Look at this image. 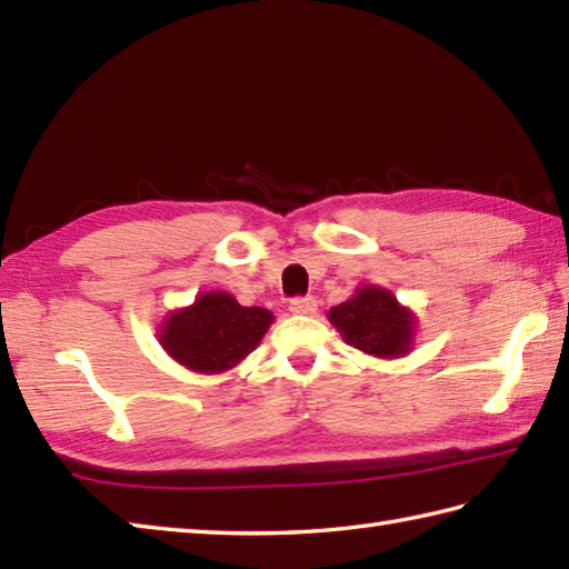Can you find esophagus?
Segmentation results:
<instances>
[{"label":"esophagus","mask_w":569,"mask_h":569,"mask_svg":"<svg viewBox=\"0 0 569 569\" xmlns=\"http://www.w3.org/2000/svg\"><path fill=\"white\" fill-rule=\"evenodd\" d=\"M291 313L296 316H313L316 313V298L313 296H298L291 300Z\"/></svg>","instance_id":"1"}]
</instances>
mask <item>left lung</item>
I'll return each mask as SVG.
<instances>
[{"mask_svg":"<svg viewBox=\"0 0 569 569\" xmlns=\"http://www.w3.org/2000/svg\"><path fill=\"white\" fill-rule=\"evenodd\" d=\"M328 318L345 342L375 358H402L415 345V313L380 286H360L352 298L330 308Z\"/></svg>","mask_w":569,"mask_h":569,"instance_id":"1","label":"left lung"}]
</instances>
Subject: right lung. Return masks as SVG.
<instances>
[{
    "instance_id": "obj_1",
    "label": "right lung",
    "mask_w": 569,
    "mask_h": 569,
    "mask_svg": "<svg viewBox=\"0 0 569 569\" xmlns=\"http://www.w3.org/2000/svg\"><path fill=\"white\" fill-rule=\"evenodd\" d=\"M271 322V310L239 306L231 293L209 291L164 318L160 345L187 370L217 375L256 350Z\"/></svg>"
}]
</instances>
